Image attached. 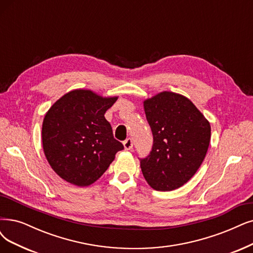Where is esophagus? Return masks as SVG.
<instances>
[{
    "label": "esophagus",
    "instance_id": "obj_1",
    "mask_svg": "<svg viewBox=\"0 0 253 253\" xmlns=\"http://www.w3.org/2000/svg\"><path fill=\"white\" fill-rule=\"evenodd\" d=\"M123 145H124L125 150H131L132 147H133V142H132V139H131V138H127L126 141H124Z\"/></svg>",
    "mask_w": 253,
    "mask_h": 253
}]
</instances>
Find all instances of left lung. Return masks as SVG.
<instances>
[{
  "label": "left lung",
  "mask_w": 253,
  "mask_h": 253,
  "mask_svg": "<svg viewBox=\"0 0 253 253\" xmlns=\"http://www.w3.org/2000/svg\"><path fill=\"white\" fill-rule=\"evenodd\" d=\"M153 134L150 155L141 162L152 189L169 192L188 182L200 168L211 142V125L186 97L162 91L144 101Z\"/></svg>",
  "instance_id": "obj_1"
}]
</instances>
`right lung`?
<instances>
[{
  "instance_id": "right-lung-1",
  "label": "right lung",
  "mask_w": 253,
  "mask_h": 253,
  "mask_svg": "<svg viewBox=\"0 0 253 253\" xmlns=\"http://www.w3.org/2000/svg\"><path fill=\"white\" fill-rule=\"evenodd\" d=\"M118 97L74 89L46 111L42 128L46 161L60 178L77 186L97 181L124 147L104 115Z\"/></svg>"
}]
</instances>
